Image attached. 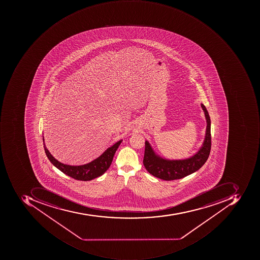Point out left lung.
<instances>
[{
    "mask_svg": "<svg viewBox=\"0 0 260 260\" xmlns=\"http://www.w3.org/2000/svg\"><path fill=\"white\" fill-rule=\"evenodd\" d=\"M201 107L207 124L206 135L201 148L188 158L168 159L157 154L146 140L143 162L150 174L164 180H178L198 171L206 163L211 150V120L206 106L201 104Z\"/></svg>",
    "mask_w": 260,
    "mask_h": 260,
    "instance_id": "8db88e82",
    "label": "left lung"
}]
</instances>
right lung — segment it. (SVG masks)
I'll return each instance as SVG.
<instances>
[{"instance_id": "obj_1", "label": "right lung", "mask_w": 260, "mask_h": 260, "mask_svg": "<svg viewBox=\"0 0 260 260\" xmlns=\"http://www.w3.org/2000/svg\"><path fill=\"white\" fill-rule=\"evenodd\" d=\"M122 140L115 143L113 145L108 148L104 151L100 156L98 157L95 159L87 163V164L80 165V166H71V165L64 164L60 162L59 161L54 158L52 154L48 151V148L44 144V138L43 137V142H44V148L47 157L50 160L53 166L56 167L60 171L64 173L66 175L72 177L77 180H83V181H88L97 178L100 176L103 175L106 170L109 168L112 164L114 154L116 153V150L119 148Z\"/></svg>"}]
</instances>
